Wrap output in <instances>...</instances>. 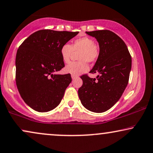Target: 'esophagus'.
Here are the masks:
<instances>
[{
	"mask_svg": "<svg viewBox=\"0 0 153 153\" xmlns=\"http://www.w3.org/2000/svg\"><path fill=\"white\" fill-rule=\"evenodd\" d=\"M76 78H79L78 75H74V74H72V79H75Z\"/></svg>",
	"mask_w": 153,
	"mask_h": 153,
	"instance_id": "1",
	"label": "esophagus"
}]
</instances>
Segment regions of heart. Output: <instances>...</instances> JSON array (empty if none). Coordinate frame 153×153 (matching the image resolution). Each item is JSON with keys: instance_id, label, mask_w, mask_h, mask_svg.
Segmentation results:
<instances>
[{"instance_id": "1", "label": "heart", "mask_w": 153, "mask_h": 153, "mask_svg": "<svg viewBox=\"0 0 153 153\" xmlns=\"http://www.w3.org/2000/svg\"><path fill=\"white\" fill-rule=\"evenodd\" d=\"M77 53L79 61L69 63L65 67V71L72 74L79 75L88 71L87 62H94L98 59L100 48L91 38L85 36L74 40L69 45L65 43L61 47L60 55L65 63H68L73 53Z\"/></svg>"}]
</instances>
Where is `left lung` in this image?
Returning <instances> with one entry per match:
<instances>
[{"label": "left lung", "instance_id": "8db88e82", "mask_svg": "<svg viewBox=\"0 0 153 153\" xmlns=\"http://www.w3.org/2000/svg\"><path fill=\"white\" fill-rule=\"evenodd\" d=\"M95 37L100 54L91 74L99 73L97 79L87 74L81 76L83 84L78 94L81 104L94 112L108 110L120 100L127 86L131 69V57L124 41L110 30L86 31Z\"/></svg>", "mask_w": 153, "mask_h": 153}]
</instances>
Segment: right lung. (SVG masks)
Segmentation results:
<instances>
[{
    "instance_id": "1",
    "label": "right lung",
    "mask_w": 153,
    "mask_h": 153,
    "mask_svg": "<svg viewBox=\"0 0 153 153\" xmlns=\"http://www.w3.org/2000/svg\"><path fill=\"white\" fill-rule=\"evenodd\" d=\"M79 31L39 30L19 45L15 59V80L24 101L36 111L56 108L72 81L70 74H56L65 67L61 47Z\"/></svg>"
}]
</instances>
